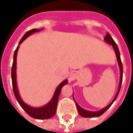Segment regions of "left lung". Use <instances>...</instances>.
Here are the masks:
<instances>
[{"instance_id":"left-lung-1","label":"left lung","mask_w":133,"mask_h":133,"mask_svg":"<svg viewBox=\"0 0 133 133\" xmlns=\"http://www.w3.org/2000/svg\"><path fill=\"white\" fill-rule=\"evenodd\" d=\"M104 41H105L107 43H108L110 45H112L113 46V49L115 50V55H116V57H117V63H118V65H119V70H120V81H119V88H118V90H117V94L115 96V98L113 99V100L112 101L111 103H110L109 105H107L106 107H104V109H102L100 110V111H87V110L84 109L83 108H81L80 107L78 104H77L74 100V97H73V99H74V102L76 103V107H77V110L78 112L79 113V115L82 117H99L100 115H102L104 112L108 109H109V107L111 106L112 105L114 101L116 100V98H117V96L119 94V90H120L121 88V85H122V76H123V66H122V61H121V58H120V54H119V49H118V47H117V45L116 44V43L115 42V41L113 40V39L112 38L111 36L110 35V34L107 32V35L104 37Z\"/></svg>"}]
</instances>
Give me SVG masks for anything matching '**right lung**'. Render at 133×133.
I'll return each instance as SVG.
<instances>
[{"label":"right lung","instance_id":"1","mask_svg":"<svg viewBox=\"0 0 133 133\" xmlns=\"http://www.w3.org/2000/svg\"><path fill=\"white\" fill-rule=\"evenodd\" d=\"M42 29H33L32 30L27 31L24 35L22 38L21 39V40L19 42L18 47L16 48V50L14 52V61H13L12 68H11V79H12L13 90H14L15 97H16L18 103L21 106V107L24 110V111L27 113L29 116H31L33 118L38 119H49L50 117H53L55 114L57 103H58V100H59V95L61 93V89H62L63 86L68 83V80H64L59 84V85L57 87V89L55 91V94H54L51 100L48 102V104L44 105V107L39 108L31 107L23 102V100H22V98L20 96V94H19V91H18V87H17V82H16V58H17V53H18V50L19 49V46L22 44V42H23L26 38H27L29 35H31V34H33L35 32H39Z\"/></svg>","mask_w":133,"mask_h":133}]
</instances>
